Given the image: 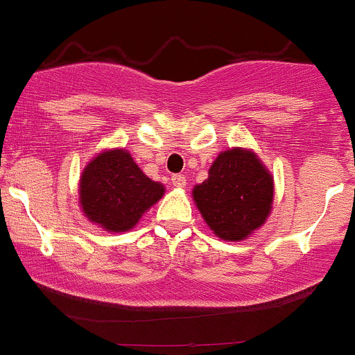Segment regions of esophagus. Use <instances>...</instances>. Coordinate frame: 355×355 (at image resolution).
Masks as SVG:
<instances>
[{
  "mask_svg": "<svg viewBox=\"0 0 355 355\" xmlns=\"http://www.w3.org/2000/svg\"><path fill=\"white\" fill-rule=\"evenodd\" d=\"M171 181H173V184L176 186V188H184L186 186V178L182 176V174H173V176H171Z\"/></svg>",
  "mask_w": 355,
  "mask_h": 355,
  "instance_id": "esophagus-1",
  "label": "esophagus"
}]
</instances>
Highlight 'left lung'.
Returning <instances> with one entry per match:
<instances>
[{"instance_id": "1", "label": "left lung", "mask_w": 355, "mask_h": 355, "mask_svg": "<svg viewBox=\"0 0 355 355\" xmlns=\"http://www.w3.org/2000/svg\"><path fill=\"white\" fill-rule=\"evenodd\" d=\"M272 176L254 152L232 148L211 164L208 179L193 198L208 227L223 240H242L268 218L272 205Z\"/></svg>"}]
</instances>
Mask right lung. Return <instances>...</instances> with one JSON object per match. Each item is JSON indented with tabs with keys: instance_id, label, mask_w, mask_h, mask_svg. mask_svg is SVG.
I'll use <instances>...</instances> for the list:
<instances>
[{
	"instance_id": "right-lung-1",
	"label": "right lung",
	"mask_w": 355,
	"mask_h": 355,
	"mask_svg": "<svg viewBox=\"0 0 355 355\" xmlns=\"http://www.w3.org/2000/svg\"><path fill=\"white\" fill-rule=\"evenodd\" d=\"M164 186L148 179L127 150L103 152L81 176L79 201L91 222L108 232H127L157 203Z\"/></svg>"
}]
</instances>
